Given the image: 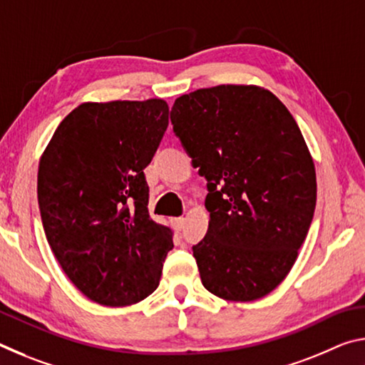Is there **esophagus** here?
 Here are the masks:
<instances>
[{"label":"esophagus","mask_w":365,"mask_h":365,"mask_svg":"<svg viewBox=\"0 0 365 365\" xmlns=\"http://www.w3.org/2000/svg\"><path fill=\"white\" fill-rule=\"evenodd\" d=\"M170 222H172V227H174L177 232H180L182 228L185 227V219L183 217H175V219H172Z\"/></svg>","instance_id":"1"}]
</instances>
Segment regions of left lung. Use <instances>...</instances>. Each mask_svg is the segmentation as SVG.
Instances as JSON below:
<instances>
[{"instance_id": "1", "label": "left lung", "mask_w": 365, "mask_h": 365, "mask_svg": "<svg viewBox=\"0 0 365 365\" xmlns=\"http://www.w3.org/2000/svg\"><path fill=\"white\" fill-rule=\"evenodd\" d=\"M170 120L207 180L211 219L193 246L202 285L227 301L262 298L292 270L316 209V169L298 123L256 85L182 95Z\"/></svg>"}]
</instances>
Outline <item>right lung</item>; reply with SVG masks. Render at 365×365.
Returning a JSON list of instances; mask_svg holds the SVG:
<instances>
[{
    "instance_id": "1",
    "label": "right lung",
    "mask_w": 365,
    "mask_h": 365,
    "mask_svg": "<svg viewBox=\"0 0 365 365\" xmlns=\"http://www.w3.org/2000/svg\"><path fill=\"white\" fill-rule=\"evenodd\" d=\"M169 125L164 100L82 103L64 117L38 165L46 240L69 280L103 306L158 288L172 230L148 212L143 169Z\"/></svg>"
}]
</instances>
